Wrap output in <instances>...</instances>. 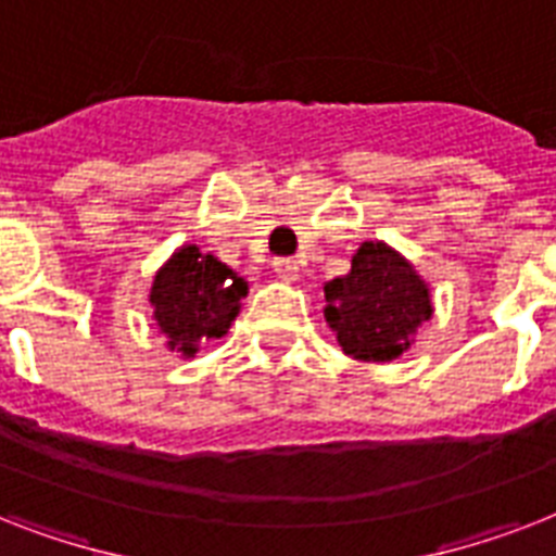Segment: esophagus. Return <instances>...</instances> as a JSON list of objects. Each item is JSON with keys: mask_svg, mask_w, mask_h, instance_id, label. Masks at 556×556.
Wrapping results in <instances>:
<instances>
[{"mask_svg": "<svg viewBox=\"0 0 556 556\" xmlns=\"http://www.w3.org/2000/svg\"><path fill=\"white\" fill-rule=\"evenodd\" d=\"M274 270H277V277L286 279V282H294V279L300 277V265H296L294 260H288V256L274 260Z\"/></svg>", "mask_w": 556, "mask_h": 556, "instance_id": "1", "label": "esophagus"}]
</instances>
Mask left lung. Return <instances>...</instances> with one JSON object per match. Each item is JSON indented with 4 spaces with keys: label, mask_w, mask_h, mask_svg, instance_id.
Returning a JSON list of instances; mask_svg holds the SVG:
<instances>
[{
    "label": "left lung",
    "mask_w": 556,
    "mask_h": 556,
    "mask_svg": "<svg viewBox=\"0 0 556 556\" xmlns=\"http://www.w3.org/2000/svg\"><path fill=\"white\" fill-rule=\"evenodd\" d=\"M326 323L349 357L387 364L432 317L430 288L387 242H364L343 277L326 282Z\"/></svg>",
    "instance_id": "1"
}]
</instances>
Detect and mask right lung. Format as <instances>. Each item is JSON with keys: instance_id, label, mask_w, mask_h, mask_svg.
<instances>
[{"instance_id": "right-lung-1", "label": "right lung", "mask_w": 556, "mask_h": 556, "mask_svg": "<svg viewBox=\"0 0 556 556\" xmlns=\"http://www.w3.org/2000/svg\"><path fill=\"white\" fill-rule=\"evenodd\" d=\"M242 296H248V282L236 270L213 253L185 244L152 279L150 303L169 352L195 357L201 340L225 338Z\"/></svg>"}]
</instances>
